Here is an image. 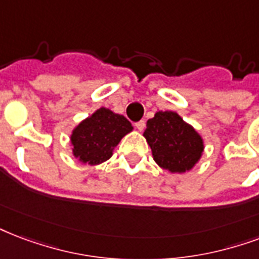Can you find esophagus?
Instances as JSON below:
<instances>
[{
    "label": "esophagus",
    "mask_w": 259,
    "mask_h": 259,
    "mask_svg": "<svg viewBox=\"0 0 259 259\" xmlns=\"http://www.w3.org/2000/svg\"><path fill=\"white\" fill-rule=\"evenodd\" d=\"M136 129L137 130H140V132H143L144 129H145V121H138V122H136Z\"/></svg>",
    "instance_id": "34e87169"
}]
</instances>
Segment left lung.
<instances>
[{
  "label": "left lung",
  "mask_w": 259,
  "mask_h": 259,
  "mask_svg": "<svg viewBox=\"0 0 259 259\" xmlns=\"http://www.w3.org/2000/svg\"><path fill=\"white\" fill-rule=\"evenodd\" d=\"M144 137L156 164L171 174L190 171L204 153V140L178 112L159 111L148 119Z\"/></svg>",
  "instance_id": "1"
}]
</instances>
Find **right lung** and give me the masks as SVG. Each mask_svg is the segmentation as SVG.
I'll use <instances>...</instances> for the list:
<instances>
[{"label": "right lung", "instance_id": "1", "mask_svg": "<svg viewBox=\"0 0 259 259\" xmlns=\"http://www.w3.org/2000/svg\"><path fill=\"white\" fill-rule=\"evenodd\" d=\"M133 126L125 116L100 107L72 130V153L82 164L98 165L107 161Z\"/></svg>", "mask_w": 259, "mask_h": 259}]
</instances>
